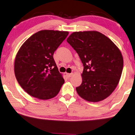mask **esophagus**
<instances>
[{
    "label": "esophagus",
    "instance_id": "34e87169",
    "mask_svg": "<svg viewBox=\"0 0 135 135\" xmlns=\"http://www.w3.org/2000/svg\"><path fill=\"white\" fill-rule=\"evenodd\" d=\"M66 75H67L68 78H70L73 75V73H67L66 74Z\"/></svg>",
    "mask_w": 135,
    "mask_h": 135
}]
</instances>
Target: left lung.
<instances>
[{
	"instance_id": "obj_1",
	"label": "left lung",
	"mask_w": 135,
	"mask_h": 135,
	"mask_svg": "<svg viewBox=\"0 0 135 135\" xmlns=\"http://www.w3.org/2000/svg\"><path fill=\"white\" fill-rule=\"evenodd\" d=\"M67 41L77 52L84 66L83 81L76 88L82 98L99 102L115 90L122 75V54L110 40L98 31L74 32Z\"/></svg>"
}]
</instances>
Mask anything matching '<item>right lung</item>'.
<instances>
[{
    "instance_id": "1",
    "label": "right lung",
    "mask_w": 135,
    "mask_h": 135,
    "mask_svg": "<svg viewBox=\"0 0 135 135\" xmlns=\"http://www.w3.org/2000/svg\"><path fill=\"white\" fill-rule=\"evenodd\" d=\"M68 34V31L41 30L21 46L15 59V74L18 84L30 95L49 99L59 94L64 80L53 54Z\"/></svg>"
}]
</instances>
